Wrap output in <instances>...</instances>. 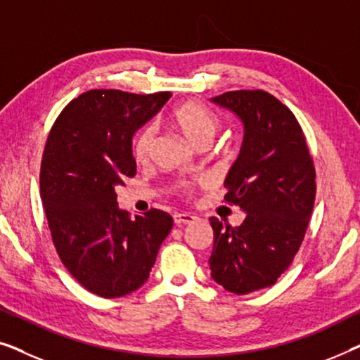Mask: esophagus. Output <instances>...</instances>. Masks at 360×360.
Instances as JSON below:
<instances>
[{
	"label": "esophagus",
	"instance_id": "esophagus-1",
	"mask_svg": "<svg viewBox=\"0 0 360 360\" xmlns=\"http://www.w3.org/2000/svg\"><path fill=\"white\" fill-rule=\"evenodd\" d=\"M196 221V216L191 213H175L174 214V223L176 226H185V224H191Z\"/></svg>",
	"mask_w": 360,
	"mask_h": 360
}]
</instances>
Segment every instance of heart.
<instances>
[{
    "label": "heart",
    "instance_id": "b5f03b06",
    "mask_svg": "<svg viewBox=\"0 0 360 360\" xmlns=\"http://www.w3.org/2000/svg\"><path fill=\"white\" fill-rule=\"evenodd\" d=\"M170 121L180 134L195 147L210 146L218 134L221 122L210 110L195 101L184 103L176 106L170 115ZM155 146V129L154 126H146L137 132L132 141V154L137 162H147L150 159ZM181 188H186L181 184Z\"/></svg>",
    "mask_w": 360,
    "mask_h": 360
}]
</instances>
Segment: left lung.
<instances>
[{"instance_id": "obj_1", "label": "left lung", "mask_w": 360, "mask_h": 360, "mask_svg": "<svg viewBox=\"0 0 360 360\" xmlns=\"http://www.w3.org/2000/svg\"><path fill=\"white\" fill-rule=\"evenodd\" d=\"M211 101L244 126L224 200L245 213L236 228L210 218L211 277L231 293L248 295L274 285L292 264L313 211L316 174L297 117L270 93L228 91Z\"/></svg>"}]
</instances>
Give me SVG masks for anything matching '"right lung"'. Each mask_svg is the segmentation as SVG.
<instances>
[{
	"label": "right lung",
	"mask_w": 360,
	"mask_h": 360,
	"mask_svg": "<svg viewBox=\"0 0 360 360\" xmlns=\"http://www.w3.org/2000/svg\"><path fill=\"white\" fill-rule=\"evenodd\" d=\"M170 96L90 90L63 108L47 137L41 198L53 245L72 277L98 297L141 288L174 226L160 210L131 219L116 201V186L136 175L132 137Z\"/></svg>",
	"instance_id": "add662e5"
}]
</instances>
